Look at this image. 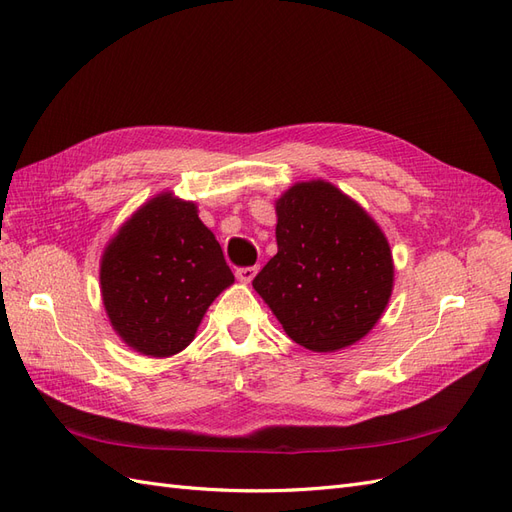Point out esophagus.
<instances>
[{
	"label": "esophagus",
	"mask_w": 512,
	"mask_h": 512,
	"mask_svg": "<svg viewBox=\"0 0 512 512\" xmlns=\"http://www.w3.org/2000/svg\"><path fill=\"white\" fill-rule=\"evenodd\" d=\"M256 273H258V267H241V269H237V280L239 282H243V284H250L254 277H256Z\"/></svg>",
	"instance_id": "obj_1"
}]
</instances>
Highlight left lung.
Segmentation results:
<instances>
[{
  "label": "left lung",
  "mask_w": 512,
  "mask_h": 512,
  "mask_svg": "<svg viewBox=\"0 0 512 512\" xmlns=\"http://www.w3.org/2000/svg\"><path fill=\"white\" fill-rule=\"evenodd\" d=\"M277 254L254 277L286 335L312 352L363 339L389 305L395 265L371 215L324 179L299 181L275 200Z\"/></svg>",
  "instance_id": "1"
}]
</instances>
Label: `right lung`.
Returning <instances> with one entry per match:
<instances>
[{
	"label": "right lung",
	"mask_w": 512,
	"mask_h": 512,
	"mask_svg": "<svg viewBox=\"0 0 512 512\" xmlns=\"http://www.w3.org/2000/svg\"><path fill=\"white\" fill-rule=\"evenodd\" d=\"M235 282L198 207L162 192L106 243L100 292L115 333L132 350L166 359L188 348L220 292Z\"/></svg>",
	"instance_id": "add662e5"
}]
</instances>
